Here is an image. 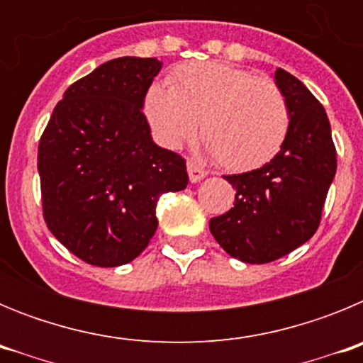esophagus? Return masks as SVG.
<instances>
[{
    "label": "esophagus",
    "instance_id": "1",
    "mask_svg": "<svg viewBox=\"0 0 363 363\" xmlns=\"http://www.w3.org/2000/svg\"><path fill=\"white\" fill-rule=\"evenodd\" d=\"M187 172H189V179H191L192 184H196L200 179H203L207 176V171L201 169L196 162H187Z\"/></svg>",
    "mask_w": 363,
    "mask_h": 363
}]
</instances>
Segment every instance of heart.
<instances>
[{"label": "heart", "instance_id": "1", "mask_svg": "<svg viewBox=\"0 0 363 363\" xmlns=\"http://www.w3.org/2000/svg\"><path fill=\"white\" fill-rule=\"evenodd\" d=\"M142 111L154 136L169 149L191 140L200 121L209 152L236 172L271 162L291 127L289 104L277 83L218 62L178 67L169 86L152 83Z\"/></svg>", "mask_w": 363, "mask_h": 363}]
</instances>
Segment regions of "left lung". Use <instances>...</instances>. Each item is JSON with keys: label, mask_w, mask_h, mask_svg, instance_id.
Masks as SVG:
<instances>
[{"label": "left lung", "mask_w": 363, "mask_h": 363, "mask_svg": "<svg viewBox=\"0 0 363 363\" xmlns=\"http://www.w3.org/2000/svg\"><path fill=\"white\" fill-rule=\"evenodd\" d=\"M291 111L289 134L264 167L225 179L236 189L234 207L211 218L223 251L245 264H269L316 233L336 174V149L325 108L284 69L274 72Z\"/></svg>", "instance_id": "obj_1"}]
</instances>
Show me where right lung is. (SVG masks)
Here are the masks:
<instances>
[{
  "label": "right lung",
  "mask_w": 363,
  "mask_h": 363,
  "mask_svg": "<svg viewBox=\"0 0 363 363\" xmlns=\"http://www.w3.org/2000/svg\"><path fill=\"white\" fill-rule=\"evenodd\" d=\"M162 69L116 57L69 86L41 134L38 172L45 223L85 264H129L156 233L162 194L187 187L185 160L158 147L142 112Z\"/></svg>",
  "instance_id": "1"
}]
</instances>
